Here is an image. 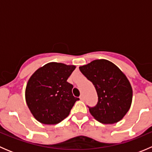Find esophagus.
Listing matches in <instances>:
<instances>
[{
  "mask_svg": "<svg viewBox=\"0 0 152 152\" xmlns=\"http://www.w3.org/2000/svg\"><path fill=\"white\" fill-rule=\"evenodd\" d=\"M79 99H80L81 101H84V99H85V98H84L83 95H82V96H81L80 97H79Z\"/></svg>",
  "mask_w": 152,
  "mask_h": 152,
  "instance_id": "34e87169",
  "label": "esophagus"
}]
</instances>
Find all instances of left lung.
I'll return each mask as SVG.
<instances>
[{"instance_id": "obj_1", "label": "left lung", "mask_w": 152, "mask_h": 152, "mask_svg": "<svg viewBox=\"0 0 152 152\" xmlns=\"http://www.w3.org/2000/svg\"><path fill=\"white\" fill-rule=\"evenodd\" d=\"M82 74L94 85L99 101L89 107L96 121L104 124L120 121L130 109L132 88L126 75L107 59H96L79 67Z\"/></svg>"}]
</instances>
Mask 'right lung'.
<instances>
[{
  "mask_svg": "<svg viewBox=\"0 0 152 152\" xmlns=\"http://www.w3.org/2000/svg\"><path fill=\"white\" fill-rule=\"evenodd\" d=\"M75 68V65L49 62L29 78L25 91L26 102L37 121L53 125L69 115L75 102L79 100L73 96V85L67 82Z\"/></svg>",
  "mask_w": 152,
  "mask_h": 152,
  "instance_id": "add662e5",
  "label": "right lung"
}]
</instances>
